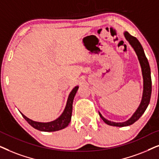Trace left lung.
Here are the masks:
<instances>
[{"mask_svg":"<svg viewBox=\"0 0 159 159\" xmlns=\"http://www.w3.org/2000/svg\"><path fill=\"white\" fill-rule=\"evenodd\" d=\"M124 36L126 39L129 41L130 45L132 46L134 50L136 52L138 57L139 64H140L141 69H142V74H143V97H142V100L140 104H139L138 108L137 111L134 112L132 117L129 119L126 120L125 122L121 123H116L113 122L111 120H107L102 116V114L99 112V116H100L102 119L103 120L105 124L107 125L113 126H126L132 125L134 124L135 121H137L139 118L141 117L142 115L145 113L146 108L148 106L150 103V99L151 97V92H152V81H151V68H150V65L148 61V59L146 57L145 52H144L143 48L139 43L138 40L136 38L131 35L128 32H125Z\"/></svg>","mask_w":159,"mask_h":159,"instance_id":"1","label":"left lung"}]
</instances>
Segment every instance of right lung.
<instances>
[{"instance_id":"right-lung-1","label":"right lung","mask_w":159,"mask_h":159,"mask_svg":"<svg viewBox=\"0 0 159 159\" xmlns=\"http://www.w3.org/2000/svg\"><path fill=\"white\" fill-rule=\"evenodd\" d=\"M78 89V86H75L71 92L70 93L68 99H67L66 106L60 117L57 118L56 120H53L51 122H37L34 121V120L30 119V118H27L26 116L21 113L23 118L27 120V123L33 126V128L36 129L38 130L42 131V132H55V131H58L60 129H62L68 126L71 120L72 116V110H73V102L74 97L77 92Z\"/></svg>"}]
</instances>
